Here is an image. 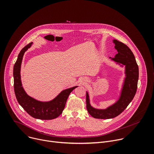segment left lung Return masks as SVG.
I'll return each instance as SVG.
<instances>
[{"label": "left lung", "instance_id": "1", "mask_svg": "<svg viewBox=\"0 0 154 154\" xmlns=\"http://www.w3.org/2000/svg\"><path fill=\"white\" fill-rule=\"evenodd\" d=\"M113 42L118 54L112 60L125 66L126 77L119 99L116 103L105 109H98L92 107L90 103L88 94L86 93L88 112L97 119H110L120 115L133 100L137 90L139 69L133 52L124 43L116 39H114Z\"/></svg>", "mask_w": 154, "mask_h": 154}]
</instances>
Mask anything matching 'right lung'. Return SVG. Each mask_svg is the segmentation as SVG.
<instances>
[{
  "label": "right lung",
  "instance_id": "right-lung-1",
  "mask_svg": "<svg viewBox=\"0 0 154 154\" xmlns=\"http://www.w3.org/2000/svg\"><path fill=\"white\" fill-rule=\"evenodd\" d=\"M32 42L29 43L20 51L14 65V90L16 97L20 105L33 118L42 120L54 119L62 113L70 93L77 86L63 91L50 102H40L28 96L22 86L20 71L24 52L32 46Z\"/></svg>",
  "mask_w": 154,
  "mask_h": 154
}]
</instances>
